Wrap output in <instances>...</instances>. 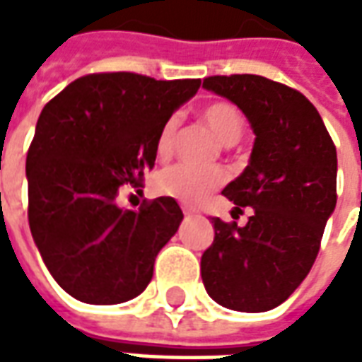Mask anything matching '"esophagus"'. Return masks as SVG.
Masks as SVG:
<instances>
[{
	"instance_id": "esophagus-1",
	"label": "esophagus",
	"mask_w": 362,
	"mask_h": 362,
	"mask_svg": "<svg viewBox=\"0 0 362 362\" xmlns=\"http://www.w3.org/2000/svg\"><path fill=\"white\" fill-rule=\"evenodd\" d=\"M182 211H184V215H196V209H194V207H188V205H184V207H182Z\"/></svg>"
}]
</instances>
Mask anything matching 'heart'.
<instances>
[{
  "mask_svg": "<svg viewBox=\"0 0 362 362\" xmlns=\"http://www.w3.org/2000/svg\"><path fill=\"white\" fill-rule=\"evenodd\" d=\"M204 124L223 145H235L244 134V118L240 110L230 103H213L202 110ZM180 119L170 116L160 126L157 135V157L168 158L174 149V139ZM225 182V174L219 168H196L188 165H174L155 174L153 189L158 196L173 197L182 204L196 205L217 189Z\"/></svg>",
  "mask_w": 362,
  "mask_h": 362,
  "instance_id": "heart-1",
  "label": "heart"
}]
</instances>
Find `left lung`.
<instances>
[{
    "mask_svg": "<svg viewBox=\"0 0 362 362\" xmlns=\"http://www.w3.org/2000/svg\"><path fill=\"white\" fill-rule=\"evenodd\" d=\"M204 89L236 104L256 139L244 173L223 194L244 227L213 217L215 238L202 256L213 300L238 312L272 310L304 281L334 213L337 153L314 104L262 75H215Z\"/></svg>",
    "mask_w": 362,
    "mask_h": 362,
    "instance_id": "1",
    "label": "left lung"
}]
</instances>
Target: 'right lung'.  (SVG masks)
<instances>
[{"mask_svg":"<svg viewBox=\"0 0 362 362\" xmlns=\"http://www.w3.org/2000/svg\"><path fill=\"white\" fill-rule=\"evenodd\" d=\"M199 79L93 74L44 106L27 155L28 225L59 287L87 304L141 295L155 258L180 227V205L157 197L139 211L116 202L155 166L160 126Z\"/></svg>","mask_w":362,"mask_h":362,"instance_id":"1","label":"right lung"}]
</instances>
